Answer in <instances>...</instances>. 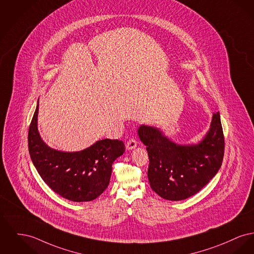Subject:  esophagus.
Returning a JSON list of instances; mask_svg holds the SVG:
<instances>
[{"label": "esophagus", "instance_id": "1", "mask_svg": "<svg viewBox=\"0 0 254 254\" xmlns=\"http://www.w3.org/2000/svg\"><path fill=\"white\" fill-rule=\"evenodd\" d=\"M137 147V141L135 139H129L127 144H126V148L127 149H133Z\"/></svg>", "mask_w": 254, "mask_h": 254}]
</instances>
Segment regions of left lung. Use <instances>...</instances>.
I'll list each match as a JSON object with an SVG mask.
<instances>
[{
  "label": "left lung",
  "mask_w": 254,
  "mask_h": 254,
  "mask_svg": "<svg viewBox=\"0 0 254 254\" xmlns=\"http://www.w3.org/2000/svg\"><path fill=\"white\" fill-rule=\"evenodd\" d=\"M138 136L149 154L148 178L151 189L169 200H182L199 192L223 163L224 137L220 112L195 145H179L157 127L142 125Z\"/></svg>",
  "instance_id": "obj_1"
}]
</instances>
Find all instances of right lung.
<instances>
[{
    "label": "right lung",
    "mask_w": 254,
    "mask_h": 254,
    "mask_svg": "<svg viewBox=\"0 0 254 254\" xmlns=\"http://www.w3.org/2000/svg\"><path fill=\"white\" fill-rule=\"evenodd\" d=\"M39 101L29 128V152L41 179L57 194L72 201L97 198L109 184L113 162L125 152L119 140L104 139L87 149L67 152L50 148L37 128Z\"/></svg>",
    "instance_id": "add662e5"
}]
</instances>
